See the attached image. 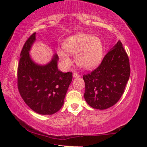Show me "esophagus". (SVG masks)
Returning <instances> with one entry per match:
<instances>
[{
    "instance_id": "esophagus-1",
    "label": "esophagus",
    "mask_w": 147,
    "mask_h": 147,
    "mask_svg": "<svg viewBox=\"0 0 147 147\" xmlns=\"http://www.w3.org/2000/svg\"><path fill=\"white\" fill-rule=\"evenodd\" d=\"M73 78H79L80 76V74H78V73H73Z\"/></svg>"
}]
</instances>
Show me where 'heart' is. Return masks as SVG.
Listing matches in <instances>:
<instances>
[{"label": "heart", "mask_w": 147, "mask_h": 147, "mask_svg": "<svg viewBox=\"0 0 147 147\" xmlns=\"http://www.w3.org/2000/svg\"><path fill=\"white\" fill-rule=\"evenodd\" d=\"M63 49L70 54H75L76 63L81 67L91 69L100 63L103 47L100 39L86 33H78L68 37L64 41ZM58 55L65 67H70L73 61L69 54L59 49Z\"/></svg>", "instance_id": "obj_1"}]
</instances>
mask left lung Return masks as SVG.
I'll return each instance as SVG.
<instances>
[{
    "label": "left lung",
    "instance_id": "obj_1",
    "mask_svg": "<svg viewBox=\"0 0 147 147\" xmlns=\"http://www.w3.org/2000/svg\"><path fill=\"white\" fill-rule=\"evenodd\" d=\"M130 74L128 57L119 40L100 65L90 74L84 75L86 102L98 109L113 106L123 95Z\"/></svg>",
    "mask_w": 147,
    "mask_h": 147
}]
</instances>
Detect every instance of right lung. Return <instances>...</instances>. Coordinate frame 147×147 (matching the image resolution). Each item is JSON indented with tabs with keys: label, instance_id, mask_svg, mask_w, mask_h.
Wrapping results in <instances>:
<instances>
[{
	"label": "right lung",
	"instance_id": "add662e5",
	"mask_svg": "<svg viewBox=\"0 0 147 147\" xmlns=\"http://www.w3.org/2000/svg\"><path fill=\"white\" fill-rule=\"evenodd\" d=\"M35 41L36 33H34L22 49L17 86L21 97L32 110L41 115H53L63 105L73 74L58 70L59 58L56 54L45 65L35 62L30 54Z\"/></svg>",
	"mask_w": 147,
	"mask_h": 147
}]
</instances>
